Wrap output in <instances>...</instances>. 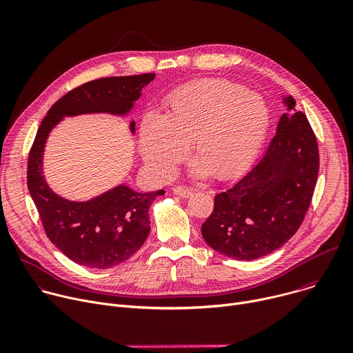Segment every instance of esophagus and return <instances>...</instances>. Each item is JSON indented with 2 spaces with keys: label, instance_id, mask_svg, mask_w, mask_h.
<instances>
[{
  "label": "esophagus",
  "instance_id": "esophagus-1",
  "mask_svg": "<svg viewBox=\"0 0 353 353\" xmlns=\"http://www.w3.org/2000/svg\"><path fill=\"white\" fill-rule=\"evenodd\" d=\"M173 192L181 198H188L192 194V190L185 187V185H174L173 187Z\"/></svg>",
  "mask_w": 353,
  "mask_h": 353
}]
</instances>
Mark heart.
I'll use <instances>...</instances> for the list:
<instances>
[{
    "label": "heart",
    "mask_w": 353,
    "mask_h": 353,
    "mask_svg": "<svg viewBox=\"0 0 353 353\" xmlns=\"http://www.w3.org/2000/svg\"><path fill=\"white\" fill-rule=\"evenodd\" d=\"M270 121V108L260 93L225 79H201L173 92L163 116H142V155L157 174L169 177L192 143L199 170L228 180L254 161Z\"/></svg>",
    "instance_id": "obj_1"
}]
</instances>
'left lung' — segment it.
Returning a JSON list of instances; mask_svg holds the SVG:
<instances>
[{
    "label": "left lung",
    "instance_id": "8db88e82",
    "mask_svg": "<svg viewBox=\"0 0 353 353\" xmlns=\"http://www.w3.org/2000/svg\"><path fill=\"white\" fill-rule=\"evenodd\" d=\"M289 110L294 99H286ZM296 110V109H294ZM320 168L314 131L301 112L283 113L261 161L226 191L201 226L204 240L234 260H256L283 245L310 207Z\"/></svg>",
    "mask_w": 353,
    "mask_h": 353
}]
</instances>
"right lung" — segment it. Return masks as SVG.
<instances>
[{
	"label": "right lung",
	"instance_id": "obj_1",
	"mask_svg": "<svg viewBox=\"0 0 353 353\" xmlns=\"http://www.w3.org/2000/svg\"><path fill=\"white\" fill-rule=\"evenodd\" d=\"M155 74L109 77L86 82L65 93L43 119L28 158V188L37 208L44 233L74 263L108 270L128 260L146 240L149 207L165 194L137 192L117 187L88 203H72L47 187L41 174L46 138L63 116L109 112L123 114L141 96ZM131 131H135L134 121Z\"/></svg>",
	"mask_w": 353,
	"mask_h": 353
}]
</instances>
